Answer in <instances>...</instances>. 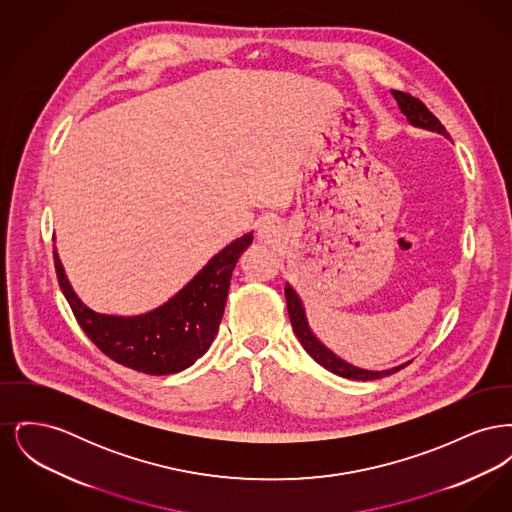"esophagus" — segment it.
Instances as JSON below:
<instances>
[{
  "label": "esophagus",
  "mask_w": 512,
  "mask_h": 512,
  "mask_svg": "<svg viewBox=\"0 0 512 512\" xmlns=\"http://www.w3.org/2000/svg\"><path fill=\"white\" fill-rule=\"evenodd\" d=\"M257 238L265 244H272L278 238V224L274 220H263L257 230Z\"/></svg>",
  "instance_id": "34e87169"
}]
</instances>
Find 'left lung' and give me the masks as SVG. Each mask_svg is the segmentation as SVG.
Wrapping results in <instances>:
<instances>
[{
  "instance_id": "obj_1",
  "label": "left lung",
  "mask_w": 512,
  "mask_h": 512,
  "mask_svg": "<svg viewBox=\"0 0 512 512\" xmlns=\"http://www.w3.org/2000/svg\"><path fill=\"white\" fill-rule=\"evenodd\" d=\"M393 98L397 99V105L401 109V113L407 117V121L411 122L413 126L418 128H426L432 132H438L449 138L445 126L436 119V115L430 113V109L420 101V99L413 98L411 94L405 92H397L391 90ZM286 303H288V313H290V320H292L293 332L297 336V340L301 341V345L305 347V351L317 361L318 365L324 366L326 370L338 374L341 378H349V380H378L384 376H390L393 372L405 368V365L393 366L390 370H365L359 366L349 365L345 361H341L340 357H336L324 343H320L317 336L313 334V330L309 328V322L305 317V309L303 303L299 299V295L295 293L290 284H286Z\"/></svg>"
}]
</instances>
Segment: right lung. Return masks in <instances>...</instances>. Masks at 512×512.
<instances>
[{"mask_svg":"<svg viewBox=\"0 0 512 512\" xmlns=\"http://www.w3.org/2000/svg\"><path fill=\"white\" fill-rule=\"evenodd\" d=\"M251 242L249 232L226 245L167 303L136 317L88 309L73 292L57 251L53 257L59 286L86 336L115 363L163 376L194 365L211 347L224 315L232 270Z\"/></svg>","mask_w":512,"mask_h":512,"instance_id":"right-lung-1","label":"right lung"}]
</instances>
